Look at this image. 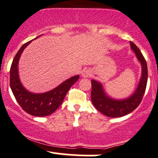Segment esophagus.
Listing matches in <instances>:
<instances>
[{
	"label": "esophagus",
	"instance_id": "obj_1",
	"mask_svg": "<svg viewBox=\"0 0 158 158\" xmlns=\"http://www.w3.org/2000/svg\"><path fill=\"white\" fill-rule=\"evenodd\" d=\"M91 71H90V70H89V69H85L81 72V77L84 78L90 77L91 76Z\"/></svg>",
	"mask_w": 158,
	"mask_h": 158
}]
</instances>
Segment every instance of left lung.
Wrapping results in <instances>:
<instances>
[{"label": "left lung", "mask_w": 158, "mask_h": 158, "mask_svg": "<svg viewBox=\"0 0 158 158\" xmlns=\"http://www.w3.org/2000/svg\"><path fill=\"white\" fill-rule=\"evenodd\" d=\"M130 46L142 65V75L138 86L131 97L125 99H113L106 94L100 82L94 79L91 80L92 103L99 112L107 117H120L131 113L141 102L146 91L148 80V69L146 59L139 48L131 41H130Z\"/></svg>", "instance_id": "left-lung-1"}]
</instances>
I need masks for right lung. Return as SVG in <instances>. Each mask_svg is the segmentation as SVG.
<instances>
[{
  "instance_id": "right-lung-1",
  "label": "right lung",
  "mask_w": 158,
  "mask_h": 158,
  "mask_svg": "<svg viewBox=\"0 0 158 158\" xmlns=\"http://www.w3.org/2000/svg\"><path fill=\"white\" fill-rule=\"evenodd\" d=\"M31 41L22 45L12 61L10 68V88L18 103L24 111L35 117H45L53 113L61 106L67 93L77 82L79 76H74L54 89L43 94H33L25 89L20 81L18 66L21 53Z\"/></svg>"
}]
</instances>
